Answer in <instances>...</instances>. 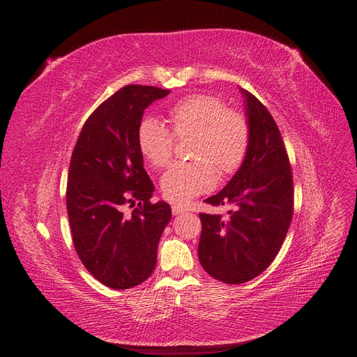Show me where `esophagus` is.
Here are the masks:
<instances>
[{"label": "esophagus", "mask_w": 357, "mask_h": 357, "mask_svg": "<svg viewBox=\"0 0 357 357\" xmlns=\"http://www.w3.org/2000/svg\"><path fill=\"white\" fill-rule=\"evenodd\" d=\"M186 212V208L185 207H181V206H172V215H181V213H185Z\"/></svg>", "instance_id": "1"}]
</instances>
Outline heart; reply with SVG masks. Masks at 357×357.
I'll return each mask as SVG.
<instances>
[{"label":"heart","mask_w":357,"mask_h":357,"mask_svg":"<svg viewBox=\"0 0 357 357\" xmlns=\"http://www.w3.org/2000/svg\"><path fill=\"white\" fill-rule=\"evenodd\" d=\"M174 137L192 136L190 159L198 162L177 163L163 174L162 195L174 204L185 206L194 197L213 186V171L230 176L244 162L250 145V127L245 116L227 109L213 95H190L168 110ZM160 121L145 118L137 127V146L154 168L168 165L174 138Z\"/></svg>","instance_id":"heart-1"}]
</instances>
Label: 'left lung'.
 <instances>
[{
	"mask_svg": "<svg viewBox=\"0 0 357 357\" xmlns=\"http://www.w3.org/2000/svg\"><path fill=\"white\" fill-rule=\"evenodd\" d=\"M245 98L250 145L244 162L222 190L204 202L231 204L227 218L199 213V264L213 279L241 284L271 265L289 230L294 183L288 154L274 118L253 93Z\"/></svg>",
	"mask_w": 357,
	"mask_h": 357,
	"instance_id": "8db88e82",
	"label": "left lung"
}]
</instances>
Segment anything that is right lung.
I'll list each match as a JSON object with an SVG mask.
<instances>
[{"mask_svg":"<svg viewBox=\"0 0 357 357\" xmlns=\"http://www.w3.org/2000/svg\"><path fill=\"white\" fill-rule=\"evenodd\" d=\"M168 89L128 84L86 121L74 146L66 186L73 242L86 269L112 289H130L154 271L168 203H151L154 185L144 169L137 127L144 110ZM139 201L132 215L122 207Z\"/></svg>","mask_w":357,"mask_h":357,"instance_id":"add662e5","label":"right lung"}]
</instances>
